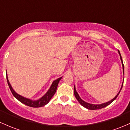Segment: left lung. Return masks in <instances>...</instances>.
I'll return each instance as SVG.
<instances>
[{
  "mask_svg": "<svg viewBox=\"0 0 130 130\" xmlns=\"http://www.w3.org/2000/svg\"><path fill=\"white\" fill-rule=\"evenodd\" d=\"M118 53H119V54H120V59H121V63H122L123 70V73H124V65H123V63L122 58H121V54H120L119 50H118ZM123 85V83L122 85H121V89H120V91H119V92H118V93L117 94V95H116L115 96V98H113V99L111 100H110V101H109V102H106V103H102V104H99V105L91 104V103H87V102H85V101H83V100L82 99V98L80 97V96H79V95H78V93L76 92V89H75V86H74V95H75V96L76 100H78V102L79 103H80V104L82 106H83V107H85V108H86L88 109V110H98V109L103 108L105 107V106H108V105H109L110 104V103H111L112 102H113V101H114L116 99V98H117V96H118V95H119L120 91H121V88H122Z\"/></svg>",
  "mask_w": 130,
  "mask_h": 130,
  "instance_id": "8db88e82",
  "label": "left lung"
}]
</instances>
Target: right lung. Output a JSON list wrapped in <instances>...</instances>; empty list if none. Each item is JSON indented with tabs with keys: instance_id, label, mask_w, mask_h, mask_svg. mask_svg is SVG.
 Instances as JSON below:
<instances>
[{
	"instance_id": "add662e5",
	"label": "right lung",
	"mask_w": 130,
	"mask_h": 130,
	"mask_svg": "<svg viewBox=\"0 0 130 130\" xmlns=\"http://www.w3.org/2000/svg\"><path fill=\"white\" fill-rule=\"evenodd\" d=\"M61 78L62 77L59 78L57 79V80H54V81L53 82L52 84L51 87H50L49 90H48L47 92L46 93L42 98L37 100H30L28 99V98H25L24 97V96H21V95H19L18 93H17L13 90L12 86H11L10 82H9V80H8V76L7 75V80L8 85H9V88H10L11 92L13 94L14 97L17 98L19 102H20L21 103H24V104L27 105V106H31V107L34 108L42 107V106H43L45 105H47V103L50 102V99L52 98V96H54V94L55 93L57 87H58V83H59L60 80H61Z\"/></svg>"
}]
</instances>
